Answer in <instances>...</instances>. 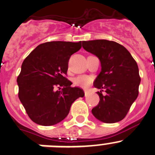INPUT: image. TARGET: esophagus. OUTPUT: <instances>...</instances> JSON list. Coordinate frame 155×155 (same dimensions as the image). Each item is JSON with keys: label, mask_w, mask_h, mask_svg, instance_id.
Here are the masks:
<instances>
[{"label": "esophagus", "mask_w": 155, "mask_h": 155, "mask_svg": "<svg viewBox=\"0 0 155 155\" xmlns=\"http://www.w3.org/2000/svg\"><path fill=\"white\" fill-rule=\"evenodd\" d=\"M84 92H85V96H88V91H85Z\"/></svg>", "instance_id": "esophagus-1"}]
</instances>
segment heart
Instances as JSON below:
<instances>
[{
	"mask_svg": "<svg viewBox=\"0 0 155 155\" xmlns=\"http://www.w3.org/2000/svg\"><path fill=\"white\" fill-rule=\"evenodd\" d=\"M92 82V79L91 77L85 75H82L79 76L73 79V83L76 86L81 87V88H87L91 85Z\"/></svg>",
	"mask_w": 155,
	"mask_h": 155,
	"instance_id": "1",
	"label": "heart"
}]
</instances>
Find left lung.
Instances as JSON below:
<instances>
[{
  "instance_id": "left-lung-1",
  "label": "left lung",
  "mask_w": 155,
  "mask_h": 155,
  "mask_svg": "<svg viewBox=\"0 0 155 155\" xmlns=\"http://www.w3.org/2000/svg\"><path fill=\"white\" fill-rule=\"evenodd\" d=\"M82 48L98 58L101 70L94 86L100 97L91 113L98 120L114 124L122 120L137 98L141 78L139 67L125 47L113 41H82ZM104 91L105 94H102Z\"/></svg>"
}]
</instances>
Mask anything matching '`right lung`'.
<instances>
[{"label":"right lung","instance_id":"obj_1","mask_svg":"<svg viewBox=\"0 0 155 155\" xmlns=\"http://www.w3.org/2000/svg\"><path fill=\"white\" fill-rule=\"evenodd\" d=\"M82 41H48L35 48L22 62L18 96L34 123L52 126L67 117L72 104L85 95L66 78L68 61Z\"/></svg>","mask_w":155,"mask_h":155}]
</instances>
